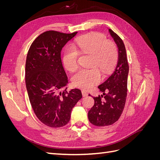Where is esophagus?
Listing matches in <instances>:
<instances>
[{
	"label": "esophagus",
	"instance_id": "esophagus-1",
	"mask_svg": "<svg viewBox=\"0 0 160 160\" xmlns=\"http://www.w3.org/2000/svg\"><path fill=\"white\" fill-rule=\"evenodd\" d=\"M81 93H82V95H83V97H87V96L88 95V92H87V91H85V90H82V91H81Z\"/></svg>",
	"mask_w": 160,
	"mask_h": 160
}]
</instances>
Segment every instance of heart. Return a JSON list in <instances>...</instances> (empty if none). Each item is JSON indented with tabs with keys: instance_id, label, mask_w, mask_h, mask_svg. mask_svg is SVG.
I'll list each match as a JSON object with an SVG mask.
<instances>
[{
	"instance_id": "1",
	"label": "heart",
	"mask_w": 160,
	"mask_h": 160,
	"mask_svg": "<svg viewBox=\"0 0 160 160\" xmlns=\"http://www.w3.org/2000/svg\"><path fill=\"white\" fill-rule=\"evenodd\" d=\"M79 54L91 55V66L94 67L77 71L72 77V83L76 88L89 90L101 80L96 67L103 74L108 73L112 69L117 58V49L113 43L101 33L81 36L77 38L73 46L68 47L64 52L62 61L67 70L74 71L77 69Z\"/></svg>"
}]
</instances>
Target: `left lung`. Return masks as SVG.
Instances as JSON below:
<instances>
[{"label": "left lung", "instance_id": "8db88e82", "mask_svg": "<svg viewBox=\"0 0 160 160\" xmlns=\"http://www.w3.org/2000/svg\"><path fill=\"white\" fill-rule=\"evenodd\" d=\"M109 32L118 46V59L113 73L98 86L103 95L93 98L94 105L88 112L90 123L98 127L108 126L117 122L123 112L127 98L129 65L126 50L122 38L110 28ZM103 96L104 101L101 100Z\"/></svg>", "mask_w": 160, "mask_h": 160}]
</instances>
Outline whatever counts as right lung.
Instances as JSON below:
<instances>
[{"label": "right lung", "instance_id": "1", "mask_svg": "<svg viewBox=\"0 0 160 160\" xmlns=\"http://www.w3.org/2000/svg\"><path fill=\"white\" fill-rule=\"evenodd\" d=\"M77 33L46 31L35 38L27 53L25 82L28 98L37 118L51 128L68 123L72 108L82 98L78 89L67 91L68 79L61 58L62 47ZM62 88L65 90L62 92Z\"/></svg>", "mask_w": 160, "mask_h": 160}]
</instances>
